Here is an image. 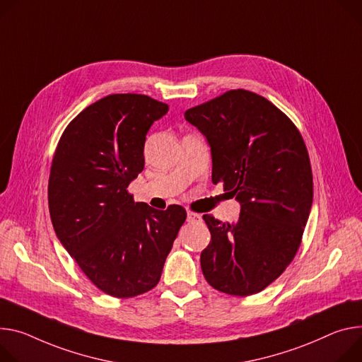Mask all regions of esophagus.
I'll return each instance as SVG.
<instances>
[{
	"label": "esophagus",
	"mask_w": 362,
	"mask_h": 362,
	"mask_svg": "<svg viewBox=\"0 0 362 362\" xmlns=\"http://www.w3.org/2000/svg\"><path fill=\"white\" fill-rule=\"evenodd\" d=\"M187 221H189V222H192V223H194V222H201V221H202V215L189 211V212H187Z\"/></svg>",
	"instance_id": "34e87169"
}]
</instances>
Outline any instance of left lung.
<instances>
[{"label":"left lung","mask_w":362,"mask_h":362,"mask_svg":"<svg viewBox=\"0 0 362 362\" xmlns=\"http://www.w3.org/2000/svg\"><path fill=\"white\" fill-rule=\"evenodd\" d=\"M185 118L208 139L212 182L241 204L235 223L204 215L211 231L204 276L222 293L255 294L283 274L302 244L313 199L303 137L274 104L245 89L189 108Z\"/></svg>","instance_id":"left-lung-1"}]
</instances>
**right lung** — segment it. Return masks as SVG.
Returning a JSON list of instances; mask_svg holds the SVG:
<instances>
[{
    "mask_svg": "<svg viewBox=\"0 0 362 362\" xmlns=\"http://www.w3.org/2000/svg\"><path fill=\"white\" fill-rule=\"evenodd\" d=\"M169 105L112 93L79 112L53 154L47 196L57 238L83 274L118 299L157 286L186 209L136 202L128 185L144 169V141Z\"/></svg>",
    "mask_w": 362,
    "mask_h": 362,
    "instance_id": "obj_1",
    "label": "right lung"
}]
</instances>
